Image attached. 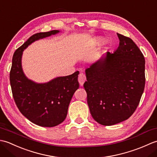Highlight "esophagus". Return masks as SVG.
<instances>
[{
    "instance_id": "obj_1",
    "label": "esophagus",
    "mask_w": 157,
    "mask_h": 157,
    "mask_svg": "<svg viewBox=\"0 0 157 157\" xmlns=\"http://www.w3.org/2000/svg\"><path fill=\"white\" fill-rule=\"evenodd\" d=\"M86 81V77L84 73H80L78 75V82L80 85H83L84 83Z\"/></svg>"
}]
</instances>
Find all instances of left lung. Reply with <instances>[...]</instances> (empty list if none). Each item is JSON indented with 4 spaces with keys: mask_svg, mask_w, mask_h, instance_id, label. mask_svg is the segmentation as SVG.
<instances>
[{
    "mask_svg": "<svg viewBox=\"0 0 157 157\" xmlns=\"http://www.w3.org/2000/svg\"><path fill=\"white\" fill-rule=\"evenodd\" d=\"M119 46L86 70L84 87L92 117L113 125L132 115L145 86V59L131 38L117 34Z\"/></svg>",
    "mask_w": 157,
    "mask_h": 157,
    "instance_id": "1",
    "label": "left lung"
}]
</instances>
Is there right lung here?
Wrapping results in <instances>:
<instances>
[{"label":"right lung","mask_w":157,"mask_h":157,"mask_svg":"<svg viewBox=\"0 0 157 157\" xmlns=\"http://www.w3.org/2000/svg\"><path fill=\"white\" fill-rule=\"evenodd\" d=\"M59 32H40L29 37L14 52L10 71L12 94L19 111L31 122L42 127H54L65 119L70 101L79 88V71L45 84H36L23 73L21 56L23 50L33 42Z\"/></svg>","instance_id":"add662e5"}]
</instances>
